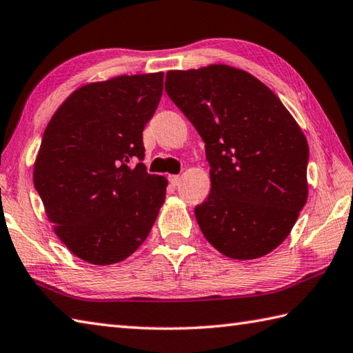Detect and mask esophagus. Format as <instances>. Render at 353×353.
<instances>
[{
	"mask_svg": "<svg viewBox=\"0 0 353 353\" xmlns=\"http://www.w3.org/2000/svg\"><path fill=\"white\" fill-rule=\"evenodd\" d=\"M170 182L172 186H177L181 183V176H170Z\"/></svg>",
	"mask_w": 353,
	"mask_h": 353,
	"instance_id": "obj_1",
	"label": "esophagus"
}]
</instances>
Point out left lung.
<instances>
[{"label":"left lung","instance_id":"1","mask_svg":"<svg viewBox=\"0 0 353 353\" xmlns=\"http://www.w3.org/2000/svg\"><path fill=\"white\" fill-rule=\"evenodd\" d=\"M165 92L205 142L211 191L194 210L205 239L236 260L274 251L307 200L299 123L263 82L230 65L170 70Z\"/></svg>","mask_w":353,"mask_h":353}]
</instances>
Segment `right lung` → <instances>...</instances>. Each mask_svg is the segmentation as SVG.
Returning <instances> with one entry per match:
<instances>
[{"mask_svg":"<svg viewBox=\"0 0 353 353\" xmlns=\"http://www.w3.org/2000/svg\"><path fill=\"white\" fill-rule=\"evenodd\" d=\"M162 92V72L92 82L62 102L44 131L34 190L59 240L87 263L130 257L165 202L168 181L141 162L142 131Z\"/></svg>","mask_w":353,"mask_h":353,"instance_id":"1","label":"right lung"}]
</instances>
